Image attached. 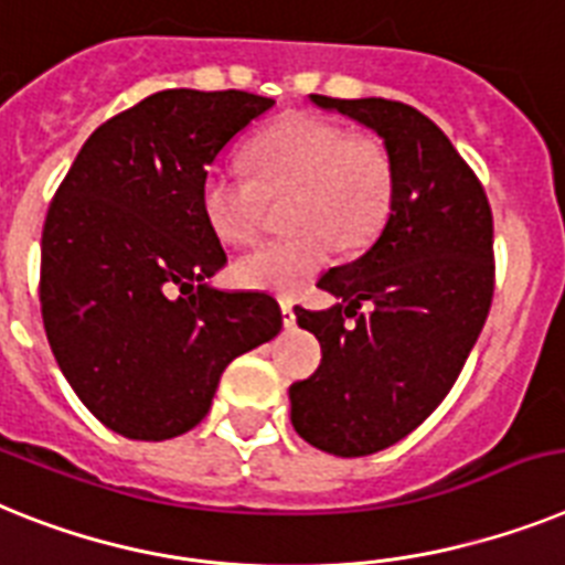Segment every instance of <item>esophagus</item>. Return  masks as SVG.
<instances>
[{
    "label": "esophagus",
    "mask_w": 565,
    "mask_h": 565,
    "mask_svg": "<svg viewBox=\"0 0 565 565\" xmlns=\"http://www.w3.org/2000/svg\"><path fill=\"white\" fill-rule=\"evenodd\" d=\"M281 319H284V327L296 324V312H292L290 298H281Z\"/></svg>",
    "instance_id": "obj_1"
}]
</instances>
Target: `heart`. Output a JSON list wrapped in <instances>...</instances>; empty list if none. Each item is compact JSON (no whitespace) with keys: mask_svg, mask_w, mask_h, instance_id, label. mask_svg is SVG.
Listing matches in <instances>:
<instances>
[{"mask_svg":"<svg viewBox=\"0 0 565 565\" xmlns=\"http://www.w3.org/2000/svg\"><path fill=\"white\" fill-rule=\"evenodd\" d=\"M248 174L212 166L203 174L201 210L226 244L258 235L267 201H286L284 221L296 235L267 241L235 260L246 290L292 296L339 249L364 246L385 224L393 201V163L373 137H353L316 114H287L246 149Z\"/></svg>","mask_w":565,"mask_h":565,"instance_id":"heart-1","label":"heart"}]
</instances>
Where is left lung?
Listing matches in <instances>:
<instances>
[{"label":"left lung","instance_id":"obj_1","mask_svg":"<svg viewBox=\"0 0 565 565\" xmlns=\"http://www.w3.org/2000/svg\"><path fill=\"white\" fill-rule=\"evenodd\" d=\"M310 103L382 137L393 163L376 244L319 278L335 305L296 307L321 364L290 387L292 428L327 454L367 457L419 428L457 382L491 310L494 221L477 174L422 111L382 97Z\"/></svg>","mask_w":565,"mask_h":565}]
</instances>
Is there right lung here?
Returning <instances> with one entry per match:
<instances>
[{"instance_id": "add662e5", "label": "right lung", "mask_w": 565, "mask_h": 565, "mask_svg": "<svg viewBox=\"0 0 565 565\" xmlns=\"http://www.w3.org/2000/svg\"><path fill=\"white\" fill-rule=\"evenodd\" d=\"M275 99L169 88L94 131L42 230V321L63 376L114 434L160 443L210 414L235 355L281 333L267 292L210 284L226 253L206 166Z\"/></svg>"}]
</instances>
